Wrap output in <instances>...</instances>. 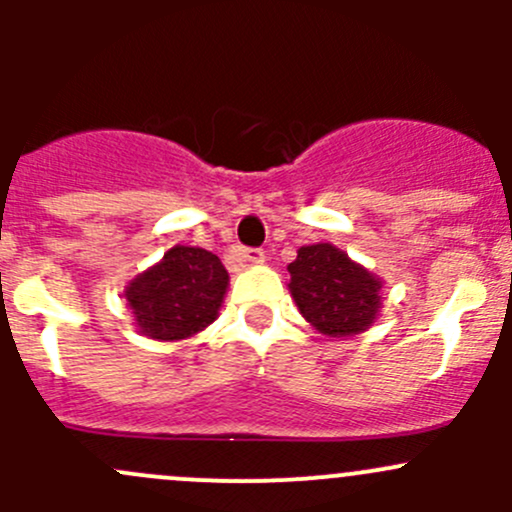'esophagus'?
Masks as SVG:
<instances>
[{"instance_id": "34e87169", "label": "esophagus", "mask_w": 512, "mask_h": 512, "mask_svg": "<svg viewBox=\"0 0 512 512\" xmlns=\"http://www.w3.org/2000/svg\"><path fill=\"white\" fill-rule=\"evenodd\" d=\"M235 255H237V260L247 262V265H255V262L265 260V252L255 250V247H237Z\"/></svg>"}]
</instances>
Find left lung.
<instances>
[{"instance_id": "1", "label": "left lung", "mask_w": 512, "mask_h": 512, "mask_svg": "<svg viewBox=\"0 0 512 512\" xmlns=\"http://www.w3.org/2000/svg\"><path fill=\"white\" fill-rule=\"evenodd\" d=\"M287 270L289 294L317 332L332 339L354 337L379 319L384 280L332 242L299 247Z\"/></svg>"}]
</instances>
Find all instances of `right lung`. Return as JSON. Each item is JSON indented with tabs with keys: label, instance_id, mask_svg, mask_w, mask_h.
Listing matches in <instances>:
<instances>
[{
	"label": "right lung",
	"instance_id": "obj_1",
	"mask_svg": "<svg viewBox=\"0 0 512 512\" xmlns=\"http://www.w3.org/2000/svg\"><path fill=\"white\" fill-rule=\"evenodd\" d=\"M230 275L218 255L175 245L123 289L133 324L156 342H183L218 319Z\"/></svg>",
	"mask_w": 512,
	"mask_h": 512
}]
</instances>
